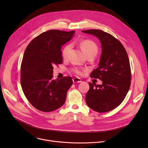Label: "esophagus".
<instances>
[{
	"instance_id": "1",
	"label": "esophagus",
	"mask_w": 148,
	"mask_h": 148,
	"mask_svg": "<svg viewBox=\"0 0 148 148\" xmlns=\"http://www.w3.org/2000/svg\"><path fill=\"white\" fill-rule=\"evenodd\" d=\"M73 83H80L82 82L81 79L79 78H74L73 79Z\"/></svg>"
}]
</instances>
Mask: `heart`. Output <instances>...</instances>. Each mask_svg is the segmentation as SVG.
I'll use <instances>...</instances> for the list:
<instances>
[{
	"label": "heart",
	"mask_w": 148,
	"mask_h": 148,
	"mask_svg": "<svg viewBox=\"0 0 148 148\" xmlns=\"http://www.w3.org/2000/svg\"><path fill=\"white\" fill-rule=\"evenodd\" d=\"M80 45L82 50L86 54L87 57L90 55H97L98 50V46L93 41L90 40H84L80 42ZM72 47L71 44H68L62 49L61 54L64 59H66L68 58L69 51L71 50ZM71 71L77 75H82L83 74V70L79 68H73L71 69Z\"/></svg>",
	"instance_id": "b5f03b06"
}]
</instances>
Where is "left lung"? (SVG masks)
I'll use <instances>...</instances> for the list:
<instances>
[{
	"label": "left lung",
	"instance_id": "left-lung-1",
	"mask_svg": "<svg viewBox=\"0 0 148 148\" xmlns=\"http://www.w3.org/2000/svg\"><path fill=\"white\" fill-rule=\"evenodd\" d=\"M97 36L101 43L102 53L99 66L90 77L102 80V84L89 83L86 103L99 113L111 111L119 106L129 90L131 68L127 53L121 42L111 34L99 29L82 30Z\"/></svg>",
	"mask_w": 148,
	"mask_h": 148
}]
</instances>
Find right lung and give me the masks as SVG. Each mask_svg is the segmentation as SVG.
Instances as JSON below:
<instances>
[{"instance_id": "add662e5", "label": "right lung", "mask_w": 148, "mask_h": 148, "mask_svg": "<svg viewBox=\"0 0 148 148\" xmlns=\"http://www.w3.org/2000/svg\"><path fill=\"white\" fill-rule=\"evenodd\" d=\"M74 30H50L35 37L27 46L21 64L23 93L35 108L50 112L64 104L72 86L71 77L53 80V67L62 64L61 47L72 38Z\"/></svg>"}]
</instances>
